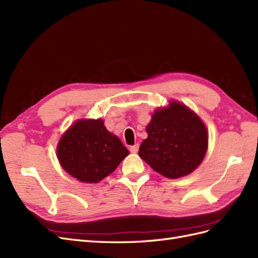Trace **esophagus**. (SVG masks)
Returning a JSON list of instances; mask_svg holds the SVG:
<instances>
[{
	"instance_id": "obj_1",
	"label": "esophagus",
	"mask_w": 258,
	"mask_h": 258,
	"mask_svg": "<svg viewBox=\"0 0 258 258\" xmlns=\"http://www.w3.org/2000/svg\"><path fill=\"white\" fill-rule=\"evenodd\" d=\"M138 150H139V144H135V146L130 147V152L131 153H137Z\"/></svg>"
}]
</instances>
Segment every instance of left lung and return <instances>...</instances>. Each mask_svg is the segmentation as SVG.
<instances>
[{
    "label": "left lung",
    "instance_id": "1",
    "mask_svg": "<svg viewBox=\"0 0 258 258\" xmlns=\"http://www.w3.org/2000/svg\"><path fill=\"white\" fill-rule=\"evenodd\" d=\"M140 158L168 178L190 174L204 160L208 135L200 118L180 103L156 110L147 127Z\"/></svg>",
    "mask_w": 258,
    "mask_h": 258
}]
</instances>
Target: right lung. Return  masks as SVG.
<instances>
[{
	"mask_svg": "<svg viewBox=\"0 0 258 258\" xmlns=\"http://www.w3.org/2000/svg\"><path fill=\"white\" fill-rule=\"evenodd\" d=\"M58 159L64 171L84 183H97L115 171L129 154L104 121L79 120L61 138Z\"/></svg>",
	"mask_w": 258,
	"mask_h": 258,
	"instance_id": "right-lung-1",
	"label": "right lung"
}]
</instances>
